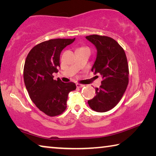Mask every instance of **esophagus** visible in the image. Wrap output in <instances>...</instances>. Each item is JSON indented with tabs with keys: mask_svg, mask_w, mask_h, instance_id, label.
Wrapping results in <instances>:
<instances>
[{
	"mask_svg": "<svg viewBox=\"0 0 156 156\" xmlns=\"http://www.w3.org/2000/svg\"><path fill=\"white\" fill-rule=\"evenodd\" d=\"M84 86V84H78V83L76 84V87H79V88H82V87H83Z\"/></svg>",
	"mask_w": 156,
	"mask_h": 156,
	"instance_id": "1",
	"label": "esophagus"
}]
</instances>
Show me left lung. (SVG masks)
<instances>
[{
	"label": "left lung",
	"mask_w": 156,
	"mask_h": 156,
	"mask_svg": "<svg viewBox=\"0 0 156 156\" xmlns=\"http://www.w3.org/2000/svg\"><path fill=\"white\" fill-rule=\"evenodd\" d=\"M85 38L97 50L91 71L102 78L100 88H96V96L88 100V104L97 112H106L119 102L128 85L127 59L124 49L114 39L98 35Z\"/></svg>",
	"instance_id": "1"
}]
</instances>
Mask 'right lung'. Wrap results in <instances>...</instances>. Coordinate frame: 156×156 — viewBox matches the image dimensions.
<instances>
[{
    "label": "right lung",
    "instance_id": "1",
    "mask_svg": "<svg viewBox=\"0 0 156 156\" xmlns=\"http://www.w3.org/2000/svg\"><path fill=\"white\" fill-rule=\"evenodd\" d=\"M75 41L51 39L34 47L26 58L23 77L31 100L41 112L49 116L61 114L67 107L68 94L75 83L54 80L53 73L60 67L62 49Z\"/></svg>",
    "mask_w": 156,
    "mask_h": 156
}]
</instances>
